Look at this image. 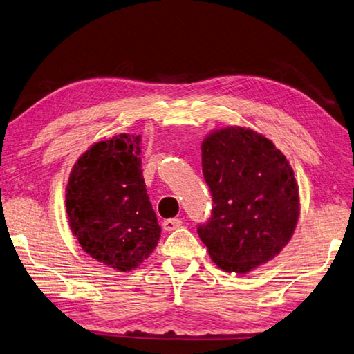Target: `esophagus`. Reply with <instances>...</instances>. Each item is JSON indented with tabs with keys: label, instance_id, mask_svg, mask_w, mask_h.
I'll list each match as a JSON object with an SVG mask.
<instances>
[{
	"label": "esophagus",
	"instance_id": "obj_1",
	"mask_svg": "<svg viewBox=\"0 0 354 354\" xmlns=\"http://www.w3.org/2000/svg\"><path fill=\"white\" fill-rule=\"evenodd\" d=\"M180 225H182V219H178V218H169V219H165V221L162 223V227H163V230H165V232H172V230H176V229H178Z\"/></svg>",
	"mask_w": 354,
	"mask_h": 354
}]
</instances>
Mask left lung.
I'll use <instances>...</instances> for the list:
<instances>
[{"instance_id":"1","label":"left lung","mask_w":354,"mask_h":354,"mask_svg":"<svg viewBox=\"0 0 354 354\" xmlns=\"http://www.w3.org/2000/svg\"><path fill=\"white\" fill-rule=\"evenodd\" d=\"M214 209L198 236L218 268L247 274L276 257L300 216V195L285 154L251 129H216L201 144Z\"/></svg>"}]
</instances>
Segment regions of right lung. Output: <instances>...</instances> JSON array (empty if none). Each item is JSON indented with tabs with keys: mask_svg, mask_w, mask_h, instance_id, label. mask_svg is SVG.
Masks as SVG:
<instances>
[{
	"mask_svg": "<svg viewBox=\"0 0 354 354\" xmlns=\"http://www.w3.org/2000/svg\"><path fill=\"white\" fill-rule=\"evenodd\" d=\"M140 135L121 133L84 151L69 174V229L84 253L127 272L153 253L160 225L140 169Z\"/></svg>",
	"mask_w": 354,
	"mask_h": 354,
	"instance_id": "right-lung-1",
	"label": "right lung"
}]
</instances>
